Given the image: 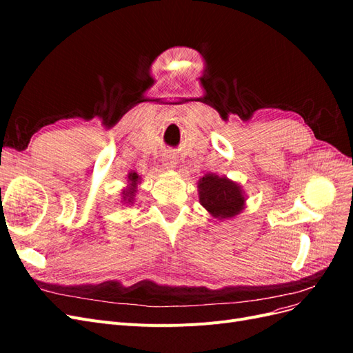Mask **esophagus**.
Wrapping results in <instances>:
<instances>
[{
  "mask_svg": "<svg viewBox=\"0 0 353 353\" xmlns=\"http://www.w3.org/2000/svg\"><path fill=\"white\" fill-rule=\"evenodd\" d=\"M163 165H165L166 168H175V165H176V160H175V157H174V156L166 154V156L163 157Z\"/></svg>",
  "mask_w": 353,
  "mask_h": 353,
  "instance_id": "34e87169",
  "label": "esophagus"
}]
</instances>
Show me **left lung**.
Instances as JSON below:
<instances>
[{"mask_svg": "<svg viewBox=\"0 0 353 353\" xmlns=\"http://www.w3.org/2000/svg\"><path fill=\"white\" fill-rule=\"evenodd\" d=\"M200 203L212 216L232 218L243 209L244 197L240 187L227 178L206 175L199 181Z\"/></svg>", "mask_w": 353, "mask_h": 353, "instance_id": "obj_1", "label": "left lung"}]
</instances>
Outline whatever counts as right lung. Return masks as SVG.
Wrapping results in <instances>:
<instances>
[{"mask_svg":"<svg viewBox=\"0 0 353 353\" xmlns=\"http://www.w3.org/2000/svg\"><path fill=\"white\" fill-rule=\"evenodd\" d=\"M130 181H131V184H132V185H135V184H137V181H138V175H137L135 172H134V174H131V175H130ZM132 194H134V188H130V190H128L126 193H125V196H130V197H131ZM131 199H132V197H131ZM131 199H128V200L131 201Z\"/></svg>","mask_w":353,"mask_h":353,"instance_id":"add662e5","label":"right lung"}]
</instances>
